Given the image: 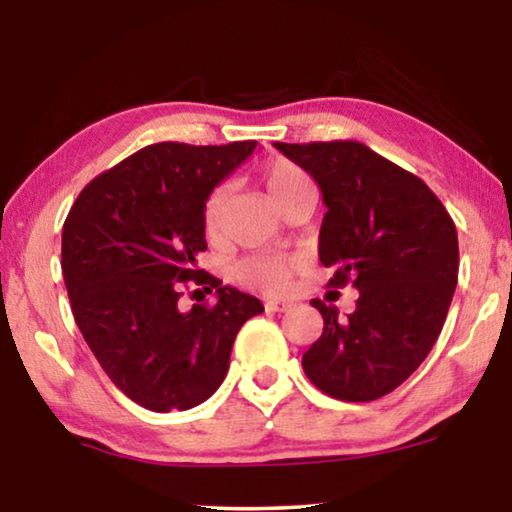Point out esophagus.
Instances as JSON below:
<instances>
[{
  "instance_id": "esophagus-1",
  "label": "esophagus",
  "mask_w": 512,
  "mask_h": 512,
  "mask_svg": "<svg viewBox=\"0 0 512 512\" xmlns=\"http://www.w3.org/2000/svg\"><path fill=\"white\" fill-rule=\"evenodd\" d=\"M265 310H268V312H286V310H291V303H289V300H268V303H265Z\"/></svg>"
}]
</instances>
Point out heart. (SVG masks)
Wrapping results in <instances>:
<instances>
[{"label": "heart", "mask_w": 512, "mask_h": 512, "mask_svg": "<svg viewBox=\"0 0 512 512\" xmlns=\"http://www.w3.org/2000/svg\"><path fill=\"white\" fill-rule=\"evenodd\" d=\"M263 181L277 205L289 200L291 195L300 191L303 186H310L307 174L300 170L298 165H293L291 160L284 158L270 160V163L263 167ZM223 207H226V188H214V191L207 195L205 205H202V226H205L207 235L219 233L223 221ZM296 268L298 263L289 256L261 254L242 261L240 268H237V277H240L244 284L261 289L265 293H282L291 286V277Z\"/></svg>", "instance_id": "obj_1"}]
</instances>
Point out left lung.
<instances>
[{
    "label": "left lung",
    "instance_id": "obj_1",
    "mask_svg": "<svg viewBox=\"0 0 512 512\" xmlns=\"http://www.w3.org/2000/svg\"><path fill=\"white\" fill-rule=\"evenodd\" d=\"M324 195L319 261L328 284L359 289L356 310L312 300L324 333L303 370L324 394L349 403L387 396L415 373L443 331L459 275L454 221L415 174L359 142L275 144Z\"/></svg>",
    "mask_w": 512,
    "mask_h": 512
}]
</instances>
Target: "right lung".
I'll use <instances>...</instances> for the list:
<instances>
[{"label":"right lung","mask_w":512,"mask_h":512,"mask_svg":"<svg viewBox=\"0 0 512 512\" xmlns=\"http://www.w3.org/2000/svg\"><path fill=\"white\" fill-rule=\"evenodd\" d=\"M256 142L144 146L95 177L62 226V275L76 326L109 380L153 412L205 403L230 366L242 324L263 303L198 270L202 205ZM217 291L178 307L180 286ZM198 290H196L197 292Z\"/></svg>","instance_id":"right-lung-1"}]
</instances>
